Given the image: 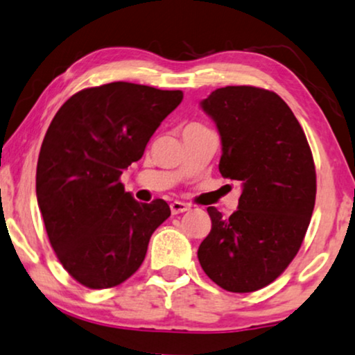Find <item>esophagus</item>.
Instances as JSON below:
<instances>
[{
    "label": "esophagus",
    "mask_w": 355,
    "mask_h": 355,
    "mask_svg": "<svg viewBox=\"0 0 355 355\" xmlns=\"http://www.w3.org/2000/svg\"><path fill=\"white\" fill-rule=\"evenodd\" d=\"M171 211H172L173 216H177V214H183V212L189 211V206H188V204L182 202V201H173L171 204Z\"/></svg>",
    "instance_id": "1"
}]
</instances>
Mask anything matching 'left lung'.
I'll list each match as a JSON object with an SVG mask.
<instances>
[{"label":"left lung","mask_w":355,"mask_h":355,"mask_svg":"<svg viewBox=\"0 0 355 355\" xmlns=\"http://www.w3.org/2000/svg\"><path fill=\"white\" fill-rule=\"evenodd\" d=\"M222 138L218 171L243 193L228 218L207 207L211 233L198 249L206 275L232 293L257 291L296 257L315 206L317 177L306 133L277 93L217 88L201 101Z\"/></svg>","instance_id":"obj_1"}]
</instances>
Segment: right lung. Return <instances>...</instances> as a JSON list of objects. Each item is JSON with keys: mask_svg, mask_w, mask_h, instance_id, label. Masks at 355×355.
<instances>
[{"mask_svg": "<svg viewBox=\"0 0 355 355\" xmlns=\"http://www.w3.org/2000/svg\"><path fill=\"white\" fill-rule=\"evenodd\" d=\"M182 99L180 89L114 82L76 93L49 123L37 164L38 207L59 262L83 286L112 288L132 277L171 216L164 199H133L121 175Z\"/></svg>", "mask_w": 355, "mask_h": 355, "instance_id": "add662e5", "label": "right lung"}]
</instances>
